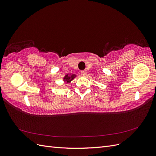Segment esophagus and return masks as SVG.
Wrapping results in <instances>:
<instances>
[{"label": "esophagus", "instance_id": "esophagus-1", "mask_svg": "<svg viewBox=\"0 0 156 156\" xmlns=\"http://www.w3.org/2000/svg\"><path fill=\"white\" fill-rule=\"evenodd\" d=\"M81 74H82L83 75H87V72H86V71H84V70L81 71Z\"/></svg>", "mask_w": 156, "mask_h": 156}]
</instances>
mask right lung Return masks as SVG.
<instances>
[{
    "mask_svg": "<svg viewBox=\"0 0 156 156\" xmlns=\"http://www.w3.org/2000/svg\"><path fill=\"white\" fill-rule=\"evenodd\" d=\"M75 77V75H74V74L72 75H71V76H69L68 75H66V76L64 77V80L65 81L70 82V81H72V80H73Z\"/></svg>",
    "mask_w": 156,
    "mask_h": 156,
    "instance_id": "obj_1",
    "label": "right lung"
}]
</instances>
